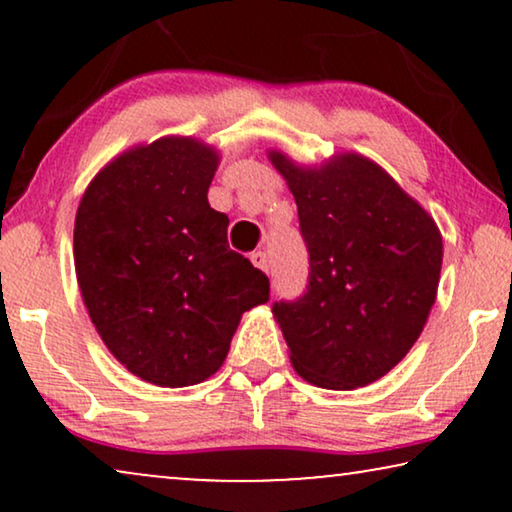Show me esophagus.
<instances>
[{
	"label": "esophagus",
	"mask_w": 512,
	"mask_h": 512,
	"mask_svg": "<svg viewBox=\"0 0 512 512\" xmlns=\"http://www.w3.org/2000/svg\"><path fill=\"white\" fill-rule=\"evenodd\" d=\"M251 263H254L258 270L270 272V258H268V254H265V251H254V254H251Z\"/></svg>",
	"instance_id": "34e87169"
}]
</instances>
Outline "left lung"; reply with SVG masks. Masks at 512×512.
Listing matches in <instances>:
<instances>
[{
	"label": "left lung",
	"mask_w": 512,
	"mask_h": 512,
	"mask_svg": "<svg viewBox=\"0 0 512 512\" xmlns=\"http://www.w3.org/2000/svg\"><path fill=\"white\" fill-rule=\"evenodd\" d=\"M270 158L296 198L310 256L303 296L272 303L293 368L324 389L366 387L422 333L436 303L443 237L373 160L345 153L303 170L277 151Z\"/></svg>",
	"instance_id": "1"
}]
</instances>
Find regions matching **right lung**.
I'll use <instances>...</instances> for the list:
<instances>
[{
    "label": "right lung",
    "instance_id": "add662e5",
    "mask_svg": "<svg viewBox=\"0 0 512 512\" xmlns=\"http://www.w3.org/2000/svg\"><path fill=\"white\" fill-rule=\"evenodd\" d=\"M219 156L165 137L109 163L83 193L74 261L83 303L109 352L142 380L188 387L221 368L242 312L270 282L228 247L209 207Z\"/></svg>",
    "mask_w": 512,
    "mask_h": 512
}]
</instances>
